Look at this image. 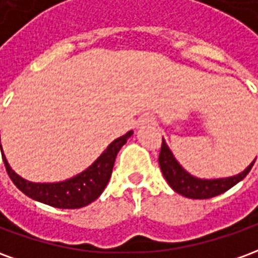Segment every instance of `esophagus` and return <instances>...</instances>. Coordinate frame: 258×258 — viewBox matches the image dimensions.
Masks as SVG:
<instances>
[{"label":"esophagus","instance_id":"1","mask_svg":"<svg viewBox=\"0 0 258 258\" xmlns=\"http://www.w3.org/2000/svg\"><path fill=\"white\" fill-rule=\"evenodd\" d=\"M153 121V118L151 116H145V117H142L138 121V127H142V125H146V124H151Z\"/></svg>","mask_w":258,"mask_h":258}]
</instances>
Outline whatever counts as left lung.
Wrapping results in <instances>:
<instances>
[{
  "label": "left lung",
  "instance_id": "left-lung-1",
  "mask_svg": "<svg viewBox=\"0 0 258 258\" xmlns=\"http://www.w3.org/2000/svg\"><path fill=\"white\" fill-rule=\"evenodd\" d=\"M254 162L255 159L244 168L242 173L232 175V177L206 179L198 178L188 173L179 164L178 160L174 157L173 152L168 148L164 138H163L162 149H160V155H159V164H160L162 173L168 185L177 194L182 195L185 198H189V199H210V198L227 192L249 174Z\"/></svg>",
  "mask_w": 258,
  "mask_h": 258
}]
</instances>
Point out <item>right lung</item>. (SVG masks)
Returning <instances> with one entry per match:
<instances>
[{
  "instance_id": "right-lung-1",
  "label": "right lung",
  "mask_w": 258,
  "mask_h": 258,
  "mask_svg": "<svg viewBox=\"0 0 258 258\" xmlns=\"http://www.w3.org/2000/svg\"><path fill=\"white\" fill-rule=\"evenodd\" d=\"M134 131H128L127 134L121 135L120 138L109 144L101 156L77 175L72 178L59 181V182H31L27 181L19 174H16L9 166L8 160L3 151L0 138V149L3 155L4 164L8 171L9 178L16 185V188L22 190L26 196L33 200L41 202L44 205L58 207V209H80L92 203L96 200L103 189L106 188L107 182L112 175L113 164L116 160L118 151L127 142Z\"/></svg>"
}]
</instances>
